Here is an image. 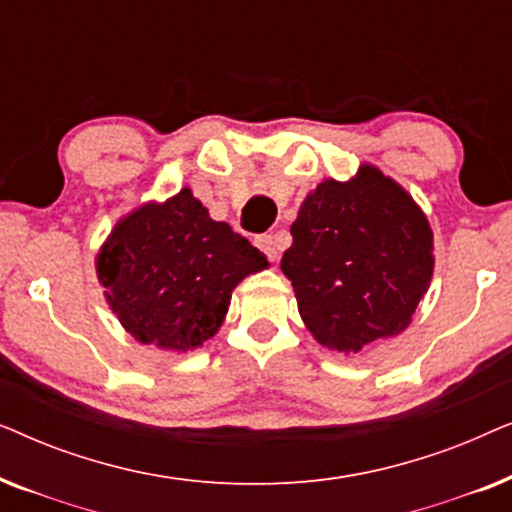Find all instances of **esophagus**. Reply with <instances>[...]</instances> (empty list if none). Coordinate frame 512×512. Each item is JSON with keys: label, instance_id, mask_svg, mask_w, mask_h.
<instances>
[{"label": "esophagus", "instance_id": "obj_1", "mask_svg": "<svg viewBox=\"0 0 512 512\" xmlns=\"http://www.w3.org/2000/svg\"><path fill=\"white\" fill-rule=\"evenodd\" d=\"M254 244L258 249L263 251L265 256L270 258V261H277L279 258V251H282V244H279V237L277 235H258L256 240H254Z\"/></svg>", "mask_w": 512, "mask_h": 512}]
</instances>
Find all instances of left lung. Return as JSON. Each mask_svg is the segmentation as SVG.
<instances>
[{
  "label": "left lung",
  "instance_id": "left-lung-1",
  "mask_svg": "<svg viewBox=\"0 0 512 512\" xmlns=\"http://www.w3.org/2000/svg\"><path fill=\"white\" fill-rule=\"evenodd\" d=\"M291 235L282 272L319 345L359 354L410 326L436 258L429 221L401 184L368 163L349 181H321Z\"/></svg>",
  "mask_w": 512,
  "mask_h": 512
}]
</instances>
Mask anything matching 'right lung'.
Here are the masks:
<instances>
[{
    "label": "right lung",
    "mask_w": 512,
    "mask_h": 512,
    "mask_svg": "<svg viewBox=\"0 0 512 512\" xmlns=\"http://www.w3.org/2000/svg\"><path fill=\"white\" fill-rule=\"evenodd\" d=\"M268 265L247 237L214 221L191 188L118 219L95 258L121 326L165 352H188L214 338L235 286Z\"/></svg>",
    "instance_id": "obj_1"
}]
</instances>
